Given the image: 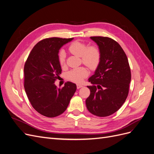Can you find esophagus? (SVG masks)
Returning a JSON list of instances; mask_svg holds the SVG:
<instances>
[{
	"label": "esophagus",
	"instance_id": "obj_1",
	"mask_svg": "<svg viewBox=\"0 0 154 154\" xmlns=\"http://www.w3.org/2000/svg\"><path fill=\"white\" fill-rule=\"evenodd\" d=\"M76 87H77V88H82L83 87V85H80V84H77Z\"/></svg>",
	"mask_w": 154,
	"mask_h": 154
}]
</instances>
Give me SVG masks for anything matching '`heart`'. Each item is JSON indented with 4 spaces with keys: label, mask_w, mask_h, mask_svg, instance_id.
<instances>
[{
    "label": "heart",
    "mask_w": 154,
    "mask_h": 154,
    "mask_svg": "<svg viewBox=\"0 0 154 154\" xmlns=\"http://www.w3.org/2000/svg\"><path fill=\"white\" fill-rule=\"evenodd\" d=\"M69 50L73 54L82 58L83 64L91 70H94L98 66L101 54L98 48L95 46L88 47L87 45L80 41H74L69 46ZM66 54L61 51L58 54V60L60 66H64L66 63ZM88 75V71L85 67L74 69L67 72V77L69 80L75 83H81Z\"/></svg>",
    "instance_id": "obj_1"
}]
</instances>
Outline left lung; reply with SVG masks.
Returning a JSON list of instances; mask_svg holds the SVG:
<instances>
[{"instance_id":"1","label":"left lung","mask_w":154,"mask_h":154,"mask_svg":"<svg viewBox=\"0 0 154 154\" xmlns=\"http://www.w3.org/2000/svg\"><path fill=\"white\" fill-rule=\"evenodd\" d=\"M98 45L100 62L88 78L92 85L85 103L88 110L99 117L115 113L128 94L131 72L127 55L120 45L109 37L91 36Z\"/></svg>"}]
</instances>
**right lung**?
<instances>
[{"label":"right lung","mask_w":154,"mask_h":154,"mask_svg":"<svg viewBox=\"0 0 154 154\" xmlns=\"http://www.w3.org/2000/svg\"><path fill=\"white\" fill-rule=\"evenodd\" d=\"M73 38H45L31 50L24 65V88L32 106L40 114L54 118L63 113L76 91L67 82L62 88L54 82L62 73L59 50Z\"/></svg>","instance_id":"add662e5"}]
</instances>
